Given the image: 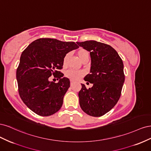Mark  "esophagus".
Segmentation results:
<instances>
[{"label":"esophagus","instance_id":"obj_1","mask_svg":"<svg viewBox=\"0 0 151 151\" xmlns=\"http://www.w3.org/2000/svg\"><path fill=\"white\" fill-rule=\"evenodd\" d=\"M73 84H74V81H72V80H70V85L72 86Z\"/></svg>","mask_w":151,"mask_h":151}]
</instances>
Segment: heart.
Masks as SVG:
<instances>
[{
  "instance_id": "b5f03b06",
  "label": "heart",
  "mask_w": 151,
  "mask_h": 151,
  "mask_svg": "<svg viewBox=\"0 0 151 151\" xmlns=\"http://www.w3.org/2000/svg\"><path fill=\"white\" fill-rule=\"evenodd\" d=\"M78 55L79 57V58L81 59H83V58L85 56V55H89V53L88 52V51H86V50L84 49H81L80 50H79L78 52ZM68 57V54H67L65 57L63 58V63H65L66 61H67V58ZM84 75V72L83 70H74V69H69L66 72H65V76L72 80H74V81H77L79 79H80L81 77H83Z\"/></svg>"
}]
</instances>
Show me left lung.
<instances>
[{
    "label": "left lung",
    "instance_id": "left-lung-1",
    "mask_svg": "<svg viewBox=\"0 0 151 151\" xmlns=\"http://www.w3.org/2000/svg\"><path fill=\"white\" fill-rule=\"evenodd\" d=\"M77 44L89 52L90 74L85 76L84 81L93 84L88 89L81 84L80 106L90 116H103L115 106L120 97L125 81L123 61L116 50L108 45L94 40Z\"/></svg>",
    "mask_w": 151,
    "mask_h": 151
}]
</instances>
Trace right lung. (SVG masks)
Here are the masks:
<instances>
[{
  "label": "right lung",
  "mask_w": 151,
  "mask_h": 151,
  "mask_svg": "<svg viewBox=\"0 0 151 151\" xmlns=\"http://www.w3.org/2000/svg\"><path fill=\"white\" fill-rule=\"evenodd\" d=\"M78 48L74 42L40 38L22 52L16 79L20 97L31 111L47 116L61 108L70 81L58 70L66 54ZM52 75L59 78L57 83L50 81Z\"/></svg>",
  "instance_id": "obj_1"
}]
</instances>
